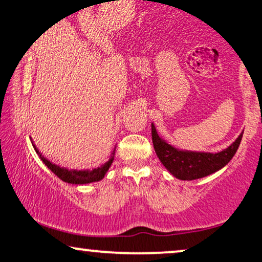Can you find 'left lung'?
I'll return each instance as SVG.
<instances>
[{"label": "left lung", "instance_id": "left-lung-1", "mask_svg": "<svg viewBox=\"0 0 262 262\" xmlns=\"http://www.w3.org/2000/svg\"><path fill=\"white\" fill-rule=\"evenodd\" d=\"M242 136L235 140L230 147L220 153H196V151L179 150L161 138L151 124V140L156 153L163 165L172 173L176 179L190 181L202 179L214 173L230 161L239 147Z\"/></svg>", "mask_w": 262, "mask_h": 262}]
</instances>
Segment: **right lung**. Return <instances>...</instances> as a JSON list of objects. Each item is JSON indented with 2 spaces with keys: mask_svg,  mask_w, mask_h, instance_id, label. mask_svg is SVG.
Masks as SVG:
<instances>
[{
  "mask_svg": "<svg viewBox=\"0 0 262 262\" xmlns=\"http://www.w3.org/2000/svg\"><path fill=\"white\" fill-rule=\"evenodd\" d=\"M32 147L35 148V150H36L38 157L41 158V160L45 163V165H46L51 171H52L54 175H56L57 177H59V179L64 181V182L73 183V185H83V183L98 182V181H101L103 177H104L109 167H111L113 160H114V156H115V149H114L111 156V159L106 161L104 165H102L101 167H97V169H93V170H68V169H66V167H59L58 165H56V164L51 163L50 160L46 159V157L42 156L35 144H32Z\"/></svg>",
  "mask_w": 262,
  "mask_h": 262,
  "instance_id": "obj_1",
  "label": "right lung"
}]
</instances>
